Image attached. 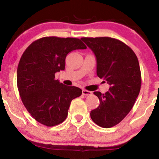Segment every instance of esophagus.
Returning a JSON list of instances; mask_svg holds the SVG:
<instances>
[{
    "label": "esophagus",
    "mask_w": 159,
    "mask_h": 159,
    "mask_svg": "<svg viewBox=\"0 0 159 159\" xmlns=\"http://www.w3.org/2000/svg\"><path fill=\"white\" fill-rule=\"evenodd\" d=\"M82 94H83L84 96H91V95H92V92L87 90H82Z\"/></svg>",
    "instance_id": "34e87169"
}]
</instances>
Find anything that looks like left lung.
<instances>
[{
	"mask_svg": "<svg viewBox=\"0 0 159 159\" xmlns=\"http://www.w3.org/2000/svg\"><path fill=\"white\" fill-rule=\"evenodd\" d=\"M96 55L98 77L111 85L105 93L96 91L100 104L90 111L91 119L102 128L117 125L130 112L141 87V73L136 54L119 39L83 37Z\"/></svg>",
	"mask_w": 159,
	"mask_h": 159,
	"instance_id": "left-lung-1",
	"label": "left lung"
}]
</instances>
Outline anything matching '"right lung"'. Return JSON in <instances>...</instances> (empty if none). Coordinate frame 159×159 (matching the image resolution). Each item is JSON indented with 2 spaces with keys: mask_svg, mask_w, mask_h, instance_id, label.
<instances>
[{
  "mask_svg": "<svg viewBox=\"0 0 159 159\" xmlns=\"http://www.w3.org/2000/svg\"><path fill=\"white\" fill-rule=\"evenodd\" d=\"M87 46L77 38L45 36L33 42L23 53L17 69V86L21 101L36 121L54 126L66 119L71 102L82 90L55 80L65 69L66 57Z\"/></svg>",
  "mask_w": 159,
  "mask_h": 159,
  "instance_id": "obj_1",
  "label": "right lung"
}]
</instances>
